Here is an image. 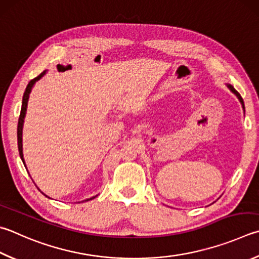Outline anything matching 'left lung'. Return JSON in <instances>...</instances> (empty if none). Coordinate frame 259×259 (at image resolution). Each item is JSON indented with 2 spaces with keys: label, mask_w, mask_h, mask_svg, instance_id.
<instances>
[{
  "label": "left lung",
  "mask_w": 259,
  "mask_h": 259,
  "mask_svg": "<svg viewBox=\"0 0 259 259\" xmlns=\"http://www.w3.org/2000/svg\"><path fill=\"white\" fill-rule=\"evenodd\" d=\"M227 86H228V88L230 89V91H231L233 94H234V95H236L238 98H239V101H240V103H241V105H242V107H243V110H244V103H243V100H242V97H241V95H240V94H239L237 91H236V89H234L233 88V86H231V84H227Z\"/></svg>",
  "instance_id": "1"
}]
</instances>
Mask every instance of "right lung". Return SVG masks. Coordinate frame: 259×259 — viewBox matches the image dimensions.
I'll list each match as a JSON object with an SVG mask.
<instances>
[{"label":"right lung","mask_w":259,"mask_h":259,"mask_svg":"<svg viewBox=\"0 0 259 259\" xmlns=\"http://www.w3.org/2000/svg\"><path fill=\"white\" fill-rule=\"evenodd\" d=\"M48 70H45V71L41 72L39 76H37L36 78L32 79V80L29 81V83L27 84L26 87V91L23 93V97H22V105H21V111H20V116H19V120H18V129H17V137H18V149H19V155H20V158L23 163V165L26 166L25 164V159H23V154H22V126H23V119H25L26 116V111H27V104H28V98H29V94L31 92V88L34 87V84L36 83V81H38L39 79L44 76ZM46 196V195H45ZM48 197V196H46ZM93 198H95V197H92V198L86 199L83 201H88V200H92Z\"/></svg>","instance_id":"right-lung-1"}]
</instances>
